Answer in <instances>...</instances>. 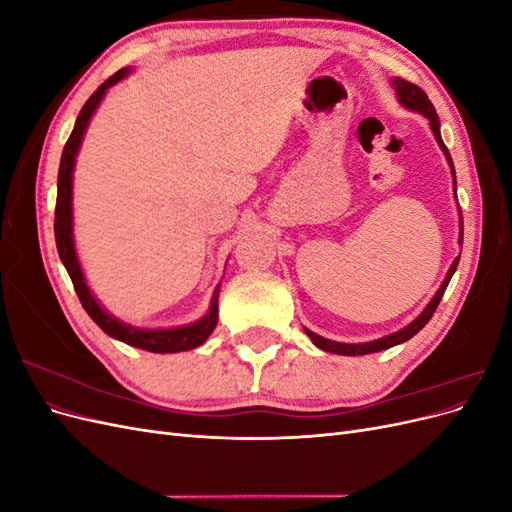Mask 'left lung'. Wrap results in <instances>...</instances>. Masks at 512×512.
<instances>
[{"label":"left lung","mask_w":512,"mask_h":512,"mask_svg":"<svg viewBox=\"0 0 512 512\" xmlns=\"http://www.w3.org/2000/svg\"><path fill=\"white\" fill-rule=\"evenodd\" d=\"M393 85H395V91H397V96H399V102H401V104L412 108V111H418V113L425 115V117L429 119L433 136H436V141L440 143L442 151L446 153V158H448V162H451V168H453L451 153H448L446 145L442 143V136H440V119H438L436 108H433V104L429 102L425 91H423L421 87H418V85L406 81V79H395ZM453 175H455V168H453ZM455 188H457V181H455ZM461 241H463V218H461ZM457 265H459V258H455L451 271H448L446 280L442 282L440 290L436 292V297H433L431 303L425 307V312H423L421 316H418L414 322H410L406 329H401V331H397V333H393V335H386V337L376 339V342H369V344H339V342H331V339H324V337H320V335H316V333H312V331H307V329H305V333H307V337L312 339V342H314L320 350H327V352H333V354H346V356L371 354V352H380V350H386V348H393V346H397V344H404V342H408L410 337H414L418 331H421V329L425 327V324L431 320L433 312H436L440 301H442V294H444L448 282H451V277H453Z\"/></svg>","instance_id":"8db88e82"}]
</instances>
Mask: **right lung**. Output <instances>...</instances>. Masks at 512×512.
I'll return each mask as SVG.
<instances>
[{
  "label": "right lung",
  "mask_w": 512,
  "mask_h": 512,
  "mask_svg": "<svg viewBox=\"0 0 512 512\" xmlns=\"http://www.w3.org/2000/svg\"><path fill=\"white\" fill-rule=\"evenodd\" d=\"M130 70H119L91 94V98L85 102V106L81 108L79 117H76L74 130L68 138V143L64 147V153H61V162H59V175H57V205H55V243H57V252L61 262L70 275V280L74 284L76 294H79L81 305L85 307V312L89 314V318L94 320L98 327L119 342L141 348L147 352H183V350H192L198 348L200 344H205V339L213 333L215 324H218V292L220 288L215 290L213 301H211V309L207 312L205 318H200L198 322L190 324V327H181V329H134L128 327V324H121L119 320H115L113 316H108L104 309L98 305V301L94 299V294L89 292L85 277L79 265V258H76L74 252V243H72V168H74V156L76 151L81 147L83 134L87 123L94 115L96 106L100 104L102 96L106 94V89L115 85L117 81H121Z\"/></svg>",
  "instance_id": "obj_1"
}]
</instances>
